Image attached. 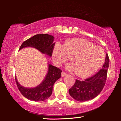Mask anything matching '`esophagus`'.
<instances>
[{
	"label": "esophagus",
	"instance_id": "obj_1",
	"mask_svg": "<svg viewBox=\"0 0 121 121\" xmlns=\"http://www.w3.org/2000/svg\"><path fill=\"white\" fill-rule=\"evenodd\" d=\"M66 74H66V73H65L64 71H62L61 72V76H62V77H65V76H66Z\"/></svg>",
	"mask_w": 121,
	"mask_h": 121
}]
</instances>
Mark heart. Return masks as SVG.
<instances>
[{"mask_svg": "<svg viewBox=\"0 0 121 121\" xmlns=\"http://www.w3.org/2000/svg\"><path fill=\"white\" fill-rule=\"evenodd\" d=\"M53 59L57 65L70 60L68 70L75 72L78 77H85L97 71L104 60V53L100 47L82 39H68L61 45L57 44L53 50Z\"/></svg>", "mask_w": 121, "mask_h": 121, "instance_id": "obj_1", "label": "heart"}]
</instances>
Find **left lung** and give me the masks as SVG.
<instances>
[{"label": "left lung", "mask_w": 121, "mask_h": 121, "mask_svg": "<svg viewBox=\"0 0 121 121\" xmlns=\"http://www.w3.org/2000/svg\"><path fill=\"white\" fill-rule=\"evenodd\" d=\"M109 65V56L106 54L102 68L98 73L84 81L76 80L75 84L69 90L70 96L80 102L91 100L96 97L105 86Z\"/></svg>", "instance_id": "obj_1"}]
</instances>
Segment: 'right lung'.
I'll list each match as a JSON object with an SVG mask.
<instances>
[{
  "label": "right lung",
  "instance_id": "add662e5",
  "mask_svg": "<svg viewBox=\"0 0 121 121\" xmlns=\"http://www.w3.org/2000/svg\"><path fill=\"white\" fill-rule=\"evenodd\" d=\"M54 37L48 34H38L23 42L19 50L32 47L36 48L43 54L51 57L55 43L53 42ZM61 70L51 64H48V69L45 78L41 83L35 87H25L18 82L15 77L16 85L19 91L23 96L27 99L35 101H43L48 99L52 93L53 86L57 80L61 76Z\"/></svg>",
  "mask_w": 121,
  "mask_h": 121
}]
</instances>
